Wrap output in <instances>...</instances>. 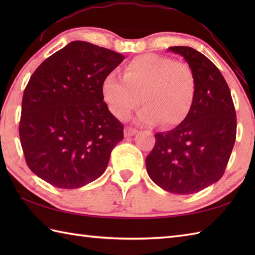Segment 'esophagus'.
<instances>
[{
    "instance_id": "1",
    "label": "esophagus",
    "mask_w": 255,
    "mask_h": 255,
    "mask_svg": "<svg viewBox=\"0 0 255 255\" xmlns=\"http://www.w3.org/2000/svg\"><path fill=\"white\" fill-rule=\"evenodd\" d=\"M124 133H125V137H130L137 133V129L131 128V127H126L124 130Z\"/></svg>"
}]
</instances>
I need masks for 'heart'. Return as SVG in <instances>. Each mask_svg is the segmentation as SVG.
Returning a JSON list of instances; mask_svg holds the SVG:
<instances>
[{
    "instance_id": "b5f03b06",
    "label": "heart",
    "mask_w": 255,
    "mask_h": 255,
    "mask_svg": "<svg viewBox=\"0 0 255 255\" xmlns=\"http://www.w3.org/2000/svg\"><path fill=\"white\" fill-rule=\"evenodd\" d=\"M195 94L192 68L154 53L133 58L125 67L124 77L111 72L102 83L103 99L114 116L127 119L142 101L145 105L138 113V123L161 122L164 127L176 126L186 118Z\"/></svg>"
}]
</instances>
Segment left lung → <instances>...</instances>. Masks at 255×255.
Wrapping results in <instances>:
<instances>
[{"mask_svg":"<svg viewBox=\"0 0 255 255\" xmlns=\"http://www.w3.org/2000/svg\"><path fill=\"white\" fill-rule=\"evenodd\" d=\"M184 57L196 79L188 115L174 129L154 134L145 158L156 185L173 194H194L223 177L234 149L237 117L229 86L218 68L191 47H170Z\"/></svg>","mask_w":255,"mask_h":255,"instance_id":"obj_1","label":"left lung"}]
</instances>
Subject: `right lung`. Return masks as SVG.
Instances as JSON below:
<instances>
[{"mask_svg":"<svg viewBox=\"0 0 255 255\" xmlns=\"http://www.w3.org/2000/svg\"><path fill=\"white\" fill-rule=\"evenodd\" d=\"M125 57L72 41L47 58L24 91L19 138L26 163L59 188H78L106 170L124 126L108 111L102 83Z\"/></svg>","mask_w":255,"mask_h":255,"instance_id":"obj_1","label":"right lung"}]
</instances>
